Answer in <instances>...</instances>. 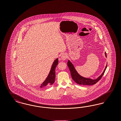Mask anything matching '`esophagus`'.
<instances>
[{
	"label": "esophagus",
	"mask_w": 121,
	"mask_h": 121,
	"mask_svg": "<svg viewBox=\"0 0 121 121\" xmlns=\"http://www.w3.org/2000/svg\"><path fill=\"white\" fill-rule=\"evenodd\" d=\"M67 55L66 53H64L61 57V58L63 61L67 59Z\"/></svg>",
	"instance_id": "34e87169"
}]
</instances>
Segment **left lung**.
I'll list each match as a JSON object with an SVG mask.
<instances>
[{
	"label": "left lung",
	"mask_w": 121,
	"mask_h": 121,
	"mask_svg": "<svg viewBox=\"0 0 121 121\" xmlns=\"http://www.w3.org/2000/svg\"><path fill=\"white\" fill-rule=\"evenodd\" d=\"M105 56L107 57V54L106 52H105ZM67 64L69 68L73 79L79 85H92L96 84L98 81L100 80V79L102 78V77H103L105 73L106 69L107 68V65L104 70V72L101 74V75L99 76L97 79H92V78H86L81 76L76 71L74 67V65L70 60H68Z\"/></svg>",
	"instance_id": "8db88e82"
}]
</instances>
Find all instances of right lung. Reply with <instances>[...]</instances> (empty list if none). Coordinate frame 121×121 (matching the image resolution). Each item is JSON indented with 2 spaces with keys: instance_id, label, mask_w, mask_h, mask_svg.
Returning <instances> with one entry per match:
<instances>
[{
  "instance_id": "obj_1",
  "label": "right lung",
  "mask_w": 121,
  "mask_h": 121,
  "mask_svg": "<svg viewBox=\"0 0 121 121\" xmlns=\"http://www.w3.org/2000/svg\"><path fill=\"white\" fill-rule=\"evenodd\" d=\"M58 63V58H56L52 64L50 71L45 80L41 84L40 87L43 88L52 85L55 82V69Z\"/></svg>"
}]
</instances>
